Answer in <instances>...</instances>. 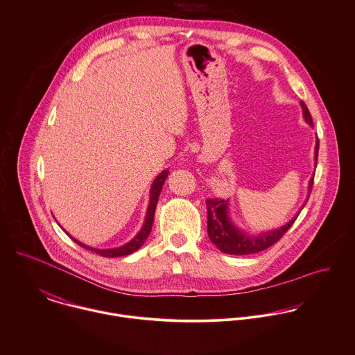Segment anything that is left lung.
Segmentation results:
<instances>
[{"label":"left lung","instance_id":"left-lung-1","mask_svg":"<svg viewBox=\"0 0 355 355\" xmlns=\"http://www.w3.org/2000/svg\"><path fill=\"white\" fill-rule=\"evenodd\" d=\"M300 107H302L303 119L310 126H313V119H311L307 106L303 102H300ZM318 148H320V141L317 137L315 148H314V161H315L314 164L315 165H317V159H318ZM313 180H314V175L311 176V179L309 182V191H307L306 201L303 202L302 208L295 214V216L286 225H284L278 229H271V230L260 232L256 234L238 227L234 223V220L232 219V214H230V200H227V201L207 200L208 236H209L211 242L220 252L229 253V254H250V253H257L260 250L267 249L268 246L275 243L281 236H284L291 229V226L295 223L296 218L299 216V214L302 212V209L304 208V205L310 197Z\"/></svg>","mask_w":355,"mask_h":355}]
</instances>
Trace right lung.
I'll return each instance as SVG.
<instances>
[{
    "instance_id": "obj_1",
    "label": "right lung",
    "mask_w": 355,
    "mask_h": 355,
    "mask_svg": "<svg viewBox=\"0 0 355 355\" xmlns=\"http://www.w3.org/2000/svg\"><path fill=\"white\" fill-rule=\"evenodd\" d=\"M169 173V169H164L161 173L157 175V178L153 180V184L150 187V194H148V205H147V211H146V216H144V222H143V226L141 229L136 233V236H133L130 241H128L126 243L117 246V248H106V249H99V248H94V246H89V245H85L84 242L76 239L74 236H70L62 226L63 232L70 236L76 243H78L80 246L88 249V250H92L101 256H105V257H119V256H125V254H129V253H133L135 250H137L143 243L144 241L147 239V236L151 232V227H153V219H154V212H155V207H157V201H158V197H159V193H161V189L165 183V179ZM56 220V219H55ZM59 225V223H58Z\"/></svg>"
}]
</instances>
